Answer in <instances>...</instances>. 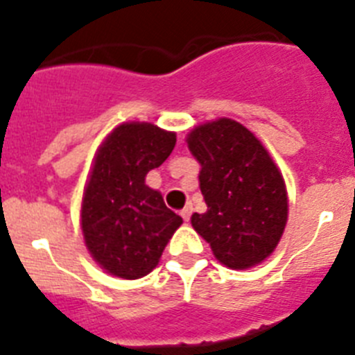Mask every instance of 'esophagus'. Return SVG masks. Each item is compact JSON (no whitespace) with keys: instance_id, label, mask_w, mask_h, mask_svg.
I'll return each mask as SVG.
<instances>
[{"instance_id":"esophagus-1","label":"esophagus","mask_w":355,"mask_h":355,"mask_svg":"<svg viewBox=\"0 0 355 355\" xmlns=\"http://www.w3.org/2000/svg\"><path fill=\"white\" fill-rule=\"evenodd\" d=\"M192 211H193V208H192V206H190V205L184 206V208L181 209V216H183V220H184V222L190 220V216H192Z\"/></svg>"}]
</instances>
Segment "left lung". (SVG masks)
<instances>
[{"instance_id": "8db88e82", "label": "left lung", "mask_w": 355, "mask_h": 355, "mask_svg": "<svg viewBox=\"0 0 355 355\" xmlns=\"http://www.w3.org/2000/svg\"><path fill=\"white\" fill-rule=\"evenodd\" d=\"M200 163L199 187L208 211L192 225L222 265L243 270L268 258L283 236L288 196L283 175L256 137L240 122L218 119L188 135Z\"/></svg>"}]
</instances>
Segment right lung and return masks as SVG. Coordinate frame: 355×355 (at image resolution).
Instances as JSON below:
<instances>
[{
	"label": "right lung",
	"instance_id": "right-lung-1",
	"mask_svg": "<svg viewBox=\"0 0 355 355\" xmlns=\"http://www.w3.org/2000/svg\"><path fill=\"white\" fill-rule=\"evenodd\" d=\"M175 133L147 122L115 128L96 155L81 202L85 243L99 265L122 279H139L158 265L183 218L146 184L147 172L171 156Z\"/></svg>",
	"mask_w": 355,
	"mask_h": 355
}]
</instances>
